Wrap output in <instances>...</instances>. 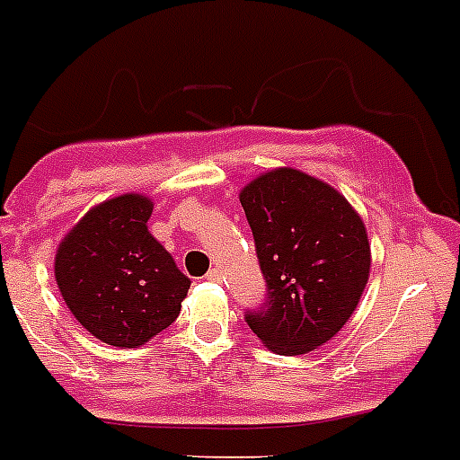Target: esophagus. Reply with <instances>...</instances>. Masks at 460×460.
I'll use <instances>...</instances> for the list:
<instances>
[{
    "mask_svg": "<svg viewBox=\"0 0 460 460\" xmlns=\"http://www.w3.org/2000/svg\"><path fill=\"white\" fill-rule=\"evenodd\" d=\"M221 277H223L221 268H214V270H209V274H207V279H209V281H221Z\"/></svg>",
    "mask_w": 460,
    "mask_h": 460,
    "instance_id": "1",
    "label": "esophagus"
}]
</instances>
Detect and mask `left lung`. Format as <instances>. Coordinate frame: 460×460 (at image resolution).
<instances>
[{
    "mask_svg": "<svg viewBox=\"0 0 460 460\" xmlns=\"http://www.w3.org/2000/svg\"><path fill=\"white\" fill-rule=\"evenodd\" d=\"M268 281V305L246 314L261 342L302 356L342 331L370 277V242L342 192L293 167H277L239 190Z\"/></svg>",
    "mask_w": 460,
    "mask_h": 460,
    "instance_id": "obj_1",
    "label": "left lung"
}]
</instances>
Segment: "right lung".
Masks as SVG:
<instances>
[{"label": "right lung", "mask_w": 460, "mask_h": 460, "mask_svg": "<svg viewBox=\"0 0 460 460\" xmlns=\"http://www.w3.org/2000/svg\"><path fill=\"white\" fill-rule=\"evenodd\" d=\"M153 199L125 192L95 204L55 251V281L74 319L104 344L137 349L181 312L190 279L148 233Z\"/></svg>", "instance_id": "right-lung-1"}]
</instances>
